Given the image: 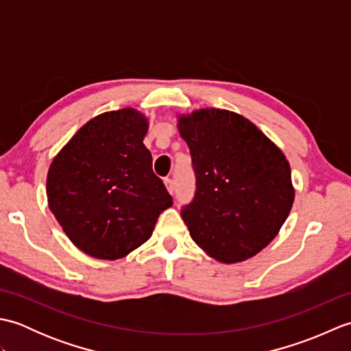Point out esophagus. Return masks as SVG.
I'll use <instances>...</instances> for the list:
<instances>
[{
	"label": "esophagus",
	"instance_id": "1",
	"mask_svg": "<svg viewBox=\"0 0 351 351\" xmlns=\"http://www.w3.org/2000/svg\"><path fill=\"white\" fill-rule=\"evenodd\" d=\"M164 185H166V189H167V191L170 193V195H173V193H175V185H173V181H171L170 178H166V180H164Z\"/></svg>",
	"mask_w": 351,
	"mask_h": 351
}]
</instances>
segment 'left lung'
Wrapping results in <instances>:
<instances>
[{"label":"left lung","instance_id":"left-lung-1","mask_svg":"<svg viewBox=\"0 0 351 351\" xmlns=\"http://www.w3.org/2000/svg\"><path fill=\"white\" fill-rule=\"evenodd\" d=\"M178 130L196 175L195 199L181 211L193 241L223 264L255 256L279 234L294 204L285 155L229 110L180 114Z\"/></svg>","mask_w":351,"mask_h":351}]
</instances>
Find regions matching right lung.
I'll use <instances>...</instances> for the list:
<instances>
[{
	"label": "right lung",
	"mask_w": 351,
	"mask_h": 351,
	"mask_svg": "<svg viewBox=\"0 0 351 351\" xmlns=\"http://www.w3.org/2000/svg\"><path fill=\"white\" fill-rule=\"evenodd\" d=\"M147 117L136 108L90 119L52 160L48 206L73 245L119 259L151 238L173 200L143 145Z\"/></svg>",
	"instance_id": "1"
}]
</instances>
